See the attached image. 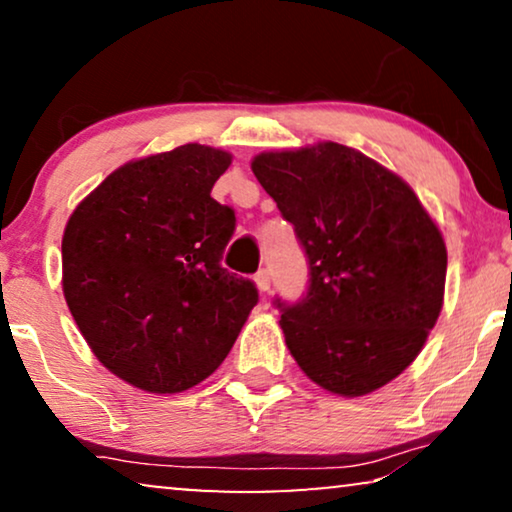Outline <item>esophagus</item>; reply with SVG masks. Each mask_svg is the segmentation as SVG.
<instances>
[{"label": "esophagus", "mask_w": 512, "mask_h": 512, "mask_svg": "<svg viewBox=\"0 0 512 512\" xmlns=\"http://www.w3.org/2000/svg\"><path fill=\"white\" fill-rule=\"evenodd\" d=\"M255 283H257V287L259 290H262L264 294L271 290V273H269V269H259L257 273H255Z\"/></svg>", "instance_id": "1"}]
</instances>
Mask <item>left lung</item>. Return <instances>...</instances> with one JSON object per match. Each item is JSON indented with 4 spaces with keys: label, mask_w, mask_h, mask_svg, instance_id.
Returning <instances> with one entry per match:
<instances>
[{
    "label": "left lung",
    "mask_w": 512,
    "mask_h": 512,
    "mask_svg": "<svg viewBox=\"0 0 512 512\" xmlns=\"http://www.w3.org/2000/svg\"><path fill=\"white\" fill-rule=\"evenodd\" d=\"M259 185L308 262L297 301L276 297L285 343L313 383L362 397L417 357L443 306V236L415 192L341 143L257 155Z\"/></svg>",
    "instance_id": "1"
}]
</instances>
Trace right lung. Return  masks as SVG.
<instances>
[{
    "instance_id": "right-lung-1",
    "label": "right lung",
    "mask_w": 512,
    "mask_h": 512,
    "mask_svg": "<svg viewBox=\"0 0 512 512\" xmlns=\"http://www.w3.org/2000/svg\"><path fill=\"white\" fill-rule=\"evenodd\" d=\"M229 164L199 143L129 162L64 229L69 311L99 362L139 390L174 394L211 376L259 299L220 264L236 215L211 190Z\"/></svg>"
}]
</instances>
